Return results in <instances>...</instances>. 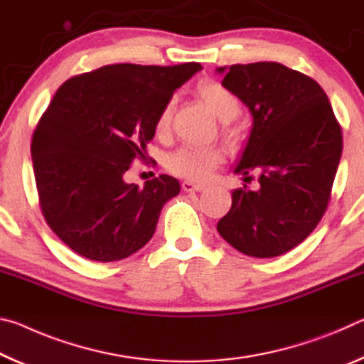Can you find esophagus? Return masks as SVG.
Instances as JSON below:
<instances>
[{
    "label": "esophagus",
    "mask_w": 364,
    "mask_h": 364,
    "mask_svg": "<svg viewBox=\"0 0 364 364\" xmlns=\"http://www.w3.org/2000/svg\"><path fill=\"white\" fill-rule=\"evenodd\" d=\"M181 188L186 191V193H194V191H202L204 189V184H199V183H193V181H188L184 180L181 183Z\"/></svg>",
    "instance_id": "34e87169"
}]
</instances>
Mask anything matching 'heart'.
Returning a JSON list of instances; mask_svg holds the SVG:
<instances>
[{"mask_svg": "<svg viewBox=\"0 0 364 364\" xmlns=\"http://www.w3.org/2000/svg\"><path fill=\"white\" fill-rule=\"evenodd\" d=\"M196 96L212 110L215 117H218L223 125V136L228 143L234 144L237 141V132L230 123L241 112V101L218 82H200L196 86ZM171 102H165L159 110L156 123V133L159 136H165L168 133L171 122ZM223 151L217 146H181L176 151L168 154L165 160V167L170 173L188 181H207L213 170L223 162Z\"/></svg>", "mask_w": 364, "mask_h": 364, "instance_id": "heart-1", "label": "heart"}]
</instances>
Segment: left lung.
I'll list each match as a JSON object with an SVG mask.
<instances>
[{
  "instance_id": "1",
  "label": "left lung",
  "mask_w": 364,
  "mask_h": 364,
  "mask_svg": "<svg viewBox=\"0 0 364 364\" xmlns=\"http://www.w3.org/2000/svg\"><path fill=\"white\" fill-rule=\"evenodd\" d=\"M221 85L249 107L254 125L236 173L258 188L232 191L217 230L242 254L271 258L306 239L328 208L342 156V128L315 80L278 63L234 64Z\"/></svg>"
}]
</instances>
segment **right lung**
Returning <instances> with one entry per match:
<instances>
[{
	"label": "right lung",
	"mask_w": 364,
	"mask_h": 364,
	"mask_svg": "<svg viewBox=\"0 0 364 364\" xmlns=\"http://www.w3.org/2000/svg\"><path fill=\"white\" fill-rule=\"evenodd\" d=\"M200 69L114 64L59 86L33 132V173L43 217L78 255L117 262L149 242L180 183L159 175L139 188L123 173L146 159L159 110Z\"/></svg>",
	"instance_id": "1"
}]
</instances>
